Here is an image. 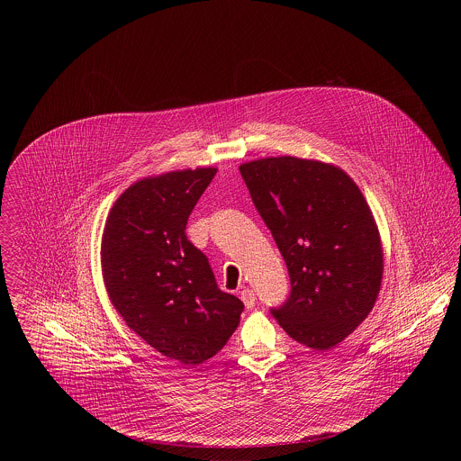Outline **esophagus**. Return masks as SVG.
I'll return each mask as SVG.
<instances>
[{"label": "esophagus", "mask_w": 461, "mask_h": 461, "mask_svg": "<svg viewBox=\"0 0 461 461\" xmlns=\"http://www.w3.org/2000/svg\"><path fill=\"white\" fill-rule=\"evenodd\" d=\"M241 300H243V303H245L247 309H254L258 298H256V293H254L252 289H243V291H241Z\"/></svg>", "instance_id": "obj_1"}]
</instances>
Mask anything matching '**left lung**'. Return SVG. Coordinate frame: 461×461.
<instances>
[{"label":"left lung","instance_id":"obj_1","mask_svg":"<svg viewBox=\"0 0 461 461\" xmlns=\"http://www.w3.org/2000/svg\"><path fill=\"white\" fill-rule=\"evenodd\" d=\"M240 172L291 278L273 318L307 348H333L367 318L382 285V241L366 198L321 161L266 158Z\"/></svg>","mask_w":461,"mask_h":461}]
</instances>
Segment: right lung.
I'll return each mask as SVG.
<instances>
[{"mask_svg":"<svg viewBox=\"0 0 461 461\" xmlns=\"http://www.w3.org/2000/svg\"><path fill=\"white\" fill-rule=\"evenodd\" d=\"M216 168L141 179L113 203L101 247L106 291L126 325L186 366L214 357L245 309L218 289L207 258L186 238L188 218Z\"/></svg>","mask_w":461,"mask_h":461,"instance_id":"add662e5","label":"right lung"}]
</instances>
